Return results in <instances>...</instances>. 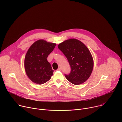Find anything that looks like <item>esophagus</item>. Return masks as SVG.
<instances>
[{"mask_svg":"<svg viewBox=\"0 0 122 122\" xmlns=\"http://www.w3.org/2000/svg\"><path fill=\"white\" fill-rule=\"evenodd\" d=\"M57 71H61V68L60 67L58 68L57 69Z\"/></svg>","mask_w":122,"mask_h":122,"instance_id":"esophagus-1","label":"esophagus"}]
</instances>
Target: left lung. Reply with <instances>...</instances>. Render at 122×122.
<instances>
[{"instance_id": "obj_1", "label": "left lung", "mask_w": 122, "mask_h": 122, "mask_svg": "<svg viewBox=\"0 0 122 122\" xmlns=\"http://www.w3.org/2000/svg\"><path fill=\"white\" fill-rule=\"evenodd\" d=\"M58 49L66 57L71 68L66 79L75 85L84 82L90 76L94 61L90 51L82 42L71 39L60 43Z\"/></svg>"}]
</instances>
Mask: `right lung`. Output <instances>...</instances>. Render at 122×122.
Listing matches in <instances>:
<instances>
[{"label":"right lung","mask_w":122,"mask_h":122,"mask_svg":"<svg viewBox=\"0 0 122 122\" xmlns=\"http://www.w3.org/2000/svg\"><path fill=\"white\" fill-rule=\"evenodd\" d=\"M56 45V43L40 40L29 48L25 59V68L26 75L33 82L43 84L53 75L54 71L47 58Z\"/></svg>","instance_id":"obj_1"}]
</instances>
